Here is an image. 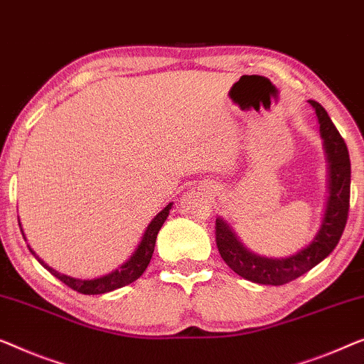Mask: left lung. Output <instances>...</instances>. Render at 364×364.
I'll list each match as a JSON object with an SVG mask.
<instances>
[{
    "label": "left lung",
    "instance_id": "obj_1",
    "mask_svg": "<svg viewBox=\"0 0 364 364\" xmlns=\"http://www.w3.org/2000/svg\"><path fill=\"white\" fill-rule=\"evenodd\" d=\"M310 105L317 112L320 133H322L330 162V197L322 228L312 243L291 257L267 259V257L256 256L247 251L223 220L218 218L215 223V241H217L220 256L238 276L251 282L282 286L300 277L318 262H322L335 250L348 220L351 183L348 147L322 105L314 100H310Z\"/></svg>",
    "mask_w": 364,
    "mask_h": 364
}]
</instances>
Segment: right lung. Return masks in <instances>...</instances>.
Here are the masks:
<instances>
[{
    "mask_svg": "<svg viewBox=\"0 0 364 364\" xmlns=\"http://www.w3.org/2000/svg\"><path fill=\"white\" fill-rule=\"evenodd\" d=\"M172 207V203L167 205V207L159 212L154 217V220L151 221L149 226H147L144 235H143V240H141L139 246L136 247L134 255L129 257L128 261L124 262L123 266L118 267L117 271L107 274V276H102L98 279H90V281H82V279H73V277H68L65 274H60L52 269L46 264L44 261H41L38 256L34 255V251L31 250V252L38 257V261L41 262L42 266L46 267L47 271H49L52 276H55L59 281H62L68 286L73 291L80 292V294H85V296H95V294H105V292H112L114 289H119V287H124L128 286V284L134 282L136 279H139L143 276V272L146 271L147 264L151 262V257H152V252H154V245H156V238H157V233H159L161 226L164 225V221L169 217V210ZM21 226V225H19ZM24 236V235H23Z\"/></svg>",
    "mask_w": 364,
    "mask_h": 364,
    "instance_id": "obj_1",
    "label": "right lung"
}]
</instances>
